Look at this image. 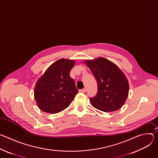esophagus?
I'll use <instances>...</instances> for the list:
<instances>
[{"label": "esophagus", "mask_w": 158, "mask_h": 158, "mask_svg": "<svg viewBox=\"0 0 158 158\" xmlns=\"http://www.w3.org/2000/svg\"><path fill=\"white\" fill-rule=\"evenodd\" d=\"M79 91H80L81 93H85V92L86 91V89H85V88H84V89H81Z\"/></svg>", "instance_id": "esophagus-1"}]
</instances>
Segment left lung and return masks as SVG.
I'll return each mask as SVG.
<instances>
[{
	"label": "left lung",
	"instance_id": "1",
	"mask_svg": "<svg viewBox=\"0 0 158 158\" xmlns=\"http://www.w3.org/2000/svg\"><path fill=\"white\" fill-rule=\"evenodd\" d=\"M85 63L98 83L96 96L89 99L93 106L104 112L119 109L127 99L129 89L124 74L114 63L103 57L86 60Z\"/></svg>",
	"mask_w": 158,
	"mask_h": 158
}]
</instances>
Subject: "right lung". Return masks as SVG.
<instances>
[{
	"label": "right lung",
	"mask_w": 158,
	"mask_h": 158,
	"mask_svg": "<svg viewBox=\"0 0 158 158\" xmlns=\"http://www.w3.org/2000/svg\"><path fill=\"white\" fill-rule=\"evenodd\" d=\"M73 60L61 59L51 65L37 81L34 98L44 112L56 114L68 107L78 93L74 80L70 77Z\"/></svg>",
	"instance_id": "right-lung-1"
}]
</instances>
